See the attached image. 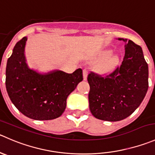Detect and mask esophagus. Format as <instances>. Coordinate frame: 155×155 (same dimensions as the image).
<instances>
[{
    "label": "esophagus",
    "mask_w": 155,
    "mask_h": 155,
    "mask_svg": "<svg viewBox=\"0 0 155 155\" xmlns=\"http://www.w3.org/2000/svg\"><path fill=\"white\" fill-rule=\"evenodd\" d=\"M82 74H83V79L84 80H87V76H88V72H87L86 69H84L82 71Z\"/></svg>",
    "instance_id": "1"
}]
</instances>
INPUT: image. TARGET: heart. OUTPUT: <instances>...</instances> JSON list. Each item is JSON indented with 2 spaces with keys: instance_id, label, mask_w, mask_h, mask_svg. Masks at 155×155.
<instances>
[{
  "instance_id": "1",
  "label": "heart",
  "mask_w": 155,
  "mask_h": 155,
  "mask_svg": "<svg viewBox=\"0 0 155 155\" xmlns=\"http://www.w3.org/2000/svg\"><path fill=\"white\" fill-rule=\"evenodd\" d=\"M111 54V51H105L102 54V56L103 57H107L109 56ZM119 62V57L117 55H114L111 58H110L109 59L107 60L105 62L102 63V64H99L97 67V70L98 73L104 74V73H107L109 71H110L113 68H114L117 64Z\"/></svg>"
}]
</instances>
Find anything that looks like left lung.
Segmentation results:
<instances>
[{"label": "left lung", "mask_w": 155, "mask_h": 155, "mask_svg": "<svg viewBox=\"0 0 155 155\" xmlns=\"http://www.w3.org/2000/svg\"><path fill=\"white\" fill-rule=\"evenodd\" d=\"M118 40L125 42L122 64L106 77L94 73L88 76L90 111L97 119L110 122L131 115L148 88V67L142 48L131 40Z\"/></svg>", "instance_id": "obj_1"}]
</instances>
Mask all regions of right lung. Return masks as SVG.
<instances>
[{"label": "right lung", "instance_id": "1", "mask_svg": "<svg viewBox=\"0 0 155 155\" xmlns=\"http://www.w3.org/2000/svg\"><path fill=\"white\" fill-rule=\"evenodd\" d=\"M27 37L14 46L6 67V88L12 103L27 117L49 120L65 110L67 98L82 82V70L71 74L55 70L41 73L29 68L25 56Z\"/></svg>", "mask_w": 155, "mask_h": 155}]
</instances>
